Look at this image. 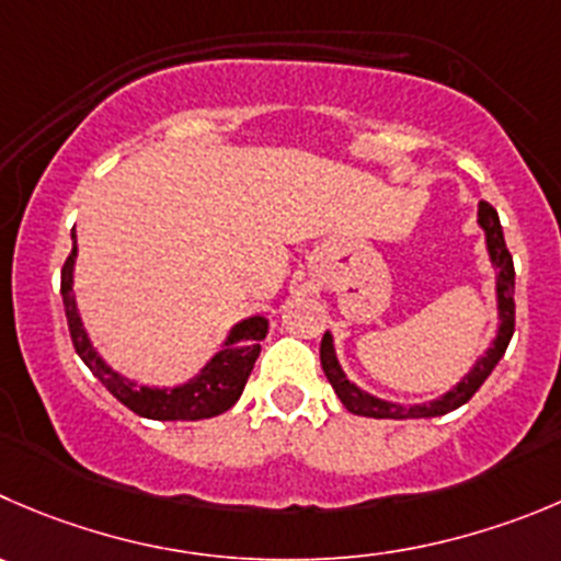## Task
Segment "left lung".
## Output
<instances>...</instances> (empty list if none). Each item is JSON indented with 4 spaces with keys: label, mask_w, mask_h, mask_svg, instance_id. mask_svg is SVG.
<instances>
[{
    "label": "left lung",
    "mask_w": 561,
    "mask_h": 561,
    "mask_svg": "<svg viewBox=\"0 0 561 561\" xmlns=\"http://www.w3.org/2000/svg\"><path fill=\"white\" fill-rule=\"evenodd\" d=\"M479 226L484 231V242H488V255L490 264L495 270V302H499V330H495L493 344L484 350L482 357H477V364L471 366L466 377L457 382L451 391H446L444 397L432 399V402L421 404H397L388 402V399L371 397L364 388H357L355 382L346 380L344 369H341L339 357H335L333 335H322V346H319V357H322L324 377L333 386L335 397L341 399L350 413L366 415V419H432V415H444L457 410L460 404H466L473 393L482 388V382L488 380L490 371L495 369L501 357H504L506 346H510L512 333H515V266H512V255L506 250L504 231H501L499 211L490 204H479Z\"/></svg>",
    "instance_id": "1"
}]
</instances>
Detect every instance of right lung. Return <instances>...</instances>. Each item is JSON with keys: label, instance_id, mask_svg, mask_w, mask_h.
<instances>
[{"label": "right lung", "instance_id": "add662e5", "mask_svg": "<svg viewBox=\"0 0 561 561\" xmlns=\"http://www.w3.org/2000/svg\"><path fill=\"white\" fill-rule=\"evenodd\" d=\"M71 255H68L66 266H62V306H66L73 350L82 357L84 366L99 377L101 386H104L117 402H124L126 408L135 410L142 419L153 421H201L211 419V415H220L226 413L228 408H233L237 399L242 397L250 371H253L255 357H259L261 352V341L266 339L270 322H266L264 317H248L239 324H233L228 339L222 341L220 352L201 369V375L181 382V386H137L135 380H129V377H124L121 371H115L106 364L104 357L99 355V350L93 346V341H90L88 330H84L82 317H79L77 308V297H73L77 233H71Z\"/></svg>", "mask_w": 561, "mask_h": 561}]
</instances>
